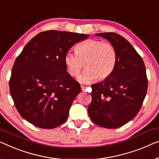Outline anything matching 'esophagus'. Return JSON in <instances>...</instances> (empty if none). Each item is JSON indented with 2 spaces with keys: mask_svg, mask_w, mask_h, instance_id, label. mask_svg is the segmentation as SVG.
<instances>
[{
  "mask_svg": "<svg viewBox=\"0 0 159 159\" xmlns=\"http://www.w3.org/2000/svg\"><path fill=\"white\" fill-rule=\"evenodd\" d=\"M80 87H81V90H82V91H84V92L86 91V86H81Z\"/></svg>",
  "mask_w": 159,
  "mask_h": 159,
  "instance_id": "obj_1",
  "label": "esophagus"
}]
</instances>
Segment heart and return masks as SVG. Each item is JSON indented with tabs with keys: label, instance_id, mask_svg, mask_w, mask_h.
<instances>
[{
	"label": "heart",
	"instance_id": "1",
	"mask_svg": "<svg viewBox=\"0 0 159 159\" xmlns=\"http://www.w3.org/2000/svg\"><path fill=\"white\" fill-rule=\"evenodd\" d=\"M75 52L69 51L65 54L64 63L70 76L79 74L84 64L86 69L77 78L80 84H89L98 78L105 80L112 74L116 66V50L109 43L86 40L77 45Z\"/></svg>",
	"mask_w": 159,
	"mask_h": 159
}]
</instances>
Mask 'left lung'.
<instances>
[{
  "instance_id": "8db88e82",
  "label": "left lung",
  "mask_w": 159,
  "mask_h": 159,
  "mask_svg": "<svg viewBox=\"0 0 159 159\" xmlns=\"http://www.w3.org/2000/svg\"><path fill=\"white\" fill-rule=\"evenodd\" d=\"M107 39L117 52L113 72L103 82L91 86L88 113L94 124L116 129L138 114L148 89L146 67L140 55L124 37L115 33L96 34Z\"/></svg>"
}]
</instances>
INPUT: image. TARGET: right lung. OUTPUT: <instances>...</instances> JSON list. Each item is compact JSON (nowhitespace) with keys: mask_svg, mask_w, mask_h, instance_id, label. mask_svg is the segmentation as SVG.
Here are the masks:
<instances>
[{"mask_svg":"<svg viewBox=\"0 0 159 159\" xmlns=\"http://www.w3.org/2000/svg\"><path fill=\"white\" fill-rule=\"evenodd\" d=\"M89 35L46 30L35 35L16 58L9 80L11 96L25 120L41 129H53L68 116L81 91L66 70L65 54Z\"/></svg>","mask_w":159,"mask_h":159,"instance_id":"add662e5","label":"right lung"}]
</instances>
